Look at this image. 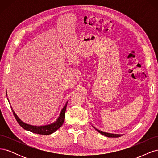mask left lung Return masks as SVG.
Returning a JSON list of instances; mask_svg holds the SVG:
<instances>
[{
  "instance_id": "left-lung-1",
  "label": "left lung",
  "mask_w": 158,
  "mask_h": 158,
  "mask_svg": "<svg viewBox=\"0 0 158 158\" xmlns=\"http://www.w3.org/2000/svg\"><path fill=\"white\" fill-rule=\"evenodd\" d=\"M95 130H96L98 132H99L100 134H102V135L106 136L107 137H110V138H118V137H120L122 136V135H117V134H111V133H108V132H102L101 131L98 130V129L95 128V127H94Z\"/></svg>"
}]
</instances>
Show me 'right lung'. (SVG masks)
Here are the masks:
<instances>
[{
  "mask_svg": "<svg viewBox=\"0 0 158 158\" xmlns=\"http://www.w3.org/2000/svg\"><path fill=\"white\" fill-rule=\"evenodd\" d=\"M7 95V94H6ZM7 96V95H6ZM67 103L65 104L64 107L63 108V109L61 110V112L60 113V115L59 118H57V120L53 123L49 124V125H44V126H33V125H28L27 123H23L21 119H20L15 113V112L14 111V110L12 108V111L14 114V116L16 119L17 122L18 123L19 125H20L23 129H25L26 131H30L33 133H35V134H39V135H51V134L55 132L56 131L58 130V129L63 125V124L64 123V118H65V111L66 109V106H67ZM10 103V102H9Z\"/></svg>",
  "mask_w": 158,
  "mask_h": 158,
  "instance_id": "1",
  "label": "right lung"
}]
</instances>
